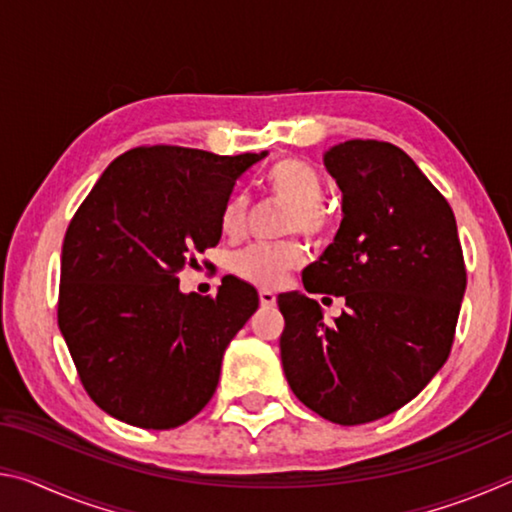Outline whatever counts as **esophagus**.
Returning <instances> with one entry per match:
<instances>
[{"label": "esophagus", "mask_w": 512, "mask_h": 512, "mask_svg": "<svg viewBox=\"0 0 512 512\" xmlns=\"http://www.w3.org/2000/svg\"><path fill=\"white\" fill-rule=\"evenodd\" d=\"M259 300H262L264 307H273L275 305V293L271 289H262V291H259Z\"/></svg>", "instance_id": "obj_1"}]
</instances>
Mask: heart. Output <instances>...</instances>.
Wrapping results in <instances>:
<instances>
[{
  "instance_id": "1",
  "label": "heart",
  "mask_w": 512,
  "mask_h": 512,
  "mask_svg": "<svg viewBox=\"0 0 512 512\" xmlns=\"http://www.w3.org/2000/svg\"><path fill=\"white\" fill-rule=\"evenodd\" d=\"M266 189L277 201L291 207L289 230H298L307 237H320L329 230V216L320 207L325 198V183L320 173L309 162L298 158L277 160L266 171ZM246 223V198L230 196L221 214V228L225 235H239ZM305 262V250L298 244L266 246L255 244L232 259V271L241 280L257 287H277L287 280L291 271Z\"/></svg>"
}]
</instances>
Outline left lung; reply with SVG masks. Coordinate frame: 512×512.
<instances>
[{"label":"left lung","instance_id":"8db88e82","mask_svg":"<svg viewBox=\"0 0 512 512\" xmlns=\"http://www.w3.org/2000/svg\"><path fill=\"white\" fill-rule=\"evenodd\" d=\"M323 164L343 221L302 284L343 296L348 309L325 323L316 300L280 293V357L302 404L352 427L411 402L443 368L467 275L452 207L402 149L350 140Z\"/></svg>","mask_w":512,"mask_h":512}]
</instances>
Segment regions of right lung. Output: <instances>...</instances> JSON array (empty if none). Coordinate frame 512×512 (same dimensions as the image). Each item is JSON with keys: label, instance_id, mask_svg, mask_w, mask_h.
I'll return each instance as SVG.
<instances>
[{"label": "right lung", "instance_id": "add662e5", "mask_svg": "<svg viewBox=\"0 0 512 512\" xmlns=\"http://www.w3.org/2000/svg\"><path fill=\"white\" fill-rule=\"evenodd\" d=\"M266 155L140 146L110 162L74 214L58 327L85 391L112 418L173 429L212 400L223 352L259 296L235 275L216 298L183 293L178 273L219 244L235 183Z\"/></svg>", "mask_w": 512, "mask_h": 512}]
</instances>
